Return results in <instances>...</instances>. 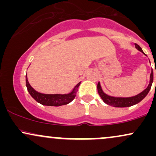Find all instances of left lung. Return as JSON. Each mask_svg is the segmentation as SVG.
Listing matches in <instances>:
<instances>
[{
  "label": "left lung",
  "instance_id": "8db88e82",
  "mask_svg": "<svg viewBox=\"0 0 156 156\" xmlns=\"http://www.w3.org/2000/svg\"><path fill=\"white\" fill-rule=\"evenodd\" d=\"M136 48L137 50H139V51L141 52L143 54L145 55V53H144L142 51V49L140 48V46L138 45L137 44H135ZM156 73V70H155ZM153 81V69L151 70V73H150V83L148 87L144 89V91H142L141 93L136 94V95L133 96V97H129V98H116V97H112L109 96L108 94H106L105 93L103 92V89L101 88V86L100 82H98V91L99 93L100 96L102 98L103 102L105 103H106L107 105H112L114 107H119V108H123V107H129L132 106V105L137 104L139 102L142 101L144 98L147 96V94H148L149 91L151 89L152 83Z\"/></svg>",
  "mask_w": 156,
  "mask_h": 156
}]
</instances>
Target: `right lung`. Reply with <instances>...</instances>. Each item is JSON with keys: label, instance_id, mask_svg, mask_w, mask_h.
I'll return each instance as SVG.
<instances>
[{"label": "right lung", "instance_id": "add662e5", "mask_svg": "<svg viewBox=\"0 0 156 156\" xmlns=\"http://www.w3.org/2000/svg\"><path fill=\"white\" fill-rule=\"evenodd\" d=\"M26 87L28 89V92L31 94V96L36 101L38 102L40 104L44 105H49V106H60V105H67L70 102L73 101L76 98L78 89L79 87L80 82H79L73 91L68 94H42V93L38 92L32 88V87L28 83V78H27V74L26 76Z\"/></svg>", "mask_w": 156, "mask_h": 156}]
</instances>
